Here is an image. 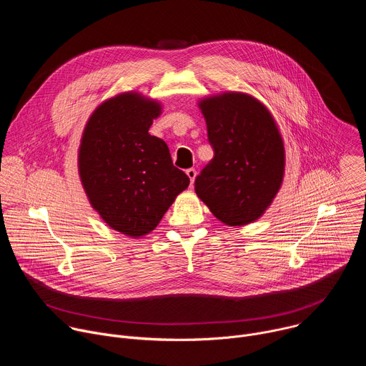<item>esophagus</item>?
Instances as JSON below:
<instances>
[{
  "label": "esophagus",
  "mask_w": 366,
  "mask_h": 366,
  "mask_svg": "<svg viewBox=\"0 0 366 366\" xmlns=\"http://www.w3.org/2000/svg\"><path fill=\"white\" fill-rule=\"evenodd\" d=\"M187 175H188V178L191 181V185H192L194 181H195V177H197V171L194 168H189V169H187Z\"/></svg>",
  "instance_id": "esophagus-1"
}]
</instances>
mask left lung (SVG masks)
Here are the masks:
<instances>
[{
    "label": "left lung",
    "mask_w": 366,
    "mask_h": 366,
    "mask_svg": "<svg viewBox=\"0 0 366 366\" xmlns=\"http://www.w3.org/2000/svg\"><path fill=\"white\" fill-rule=\"evenodd\" d=\"M199 109L214 158L195 178V192L227 226L257 220L284 178L285 150L262 102L242 92L205 98Z\"/></svg>",
    "instance_id": "obj_1"
}]
</instances>
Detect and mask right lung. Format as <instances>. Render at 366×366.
Instances as JSON below:
<instances>
[{
	"instance_id": "add662e5",
	"label": "right lung",
	"mask_w": 366,
	"mask_h": 366,
	"mask_svg": "<svg viewBox=\"0 0 366 366\" xmlns=\"http://www.w3.org/2000/svg\"><path fill=\"white\" fill-rule=\"evenodd\" d=\"M159 114V102L120 94L92 113L79 146V177L91 205L130 237L150 233L189 185L174 167L168 144L149 134Z\"/></svg>"
}]
</instances>
